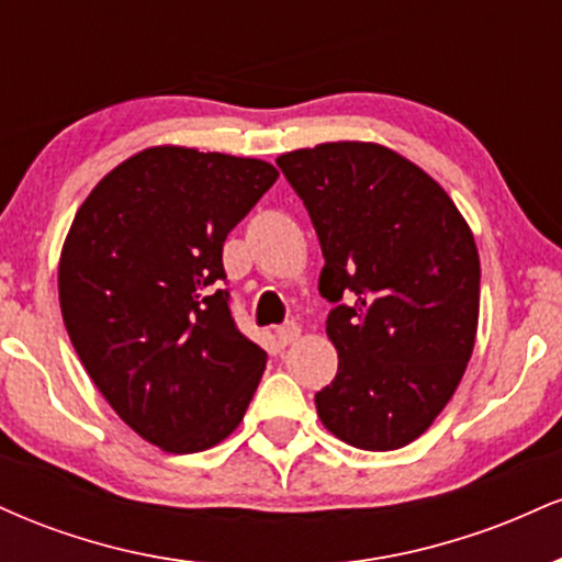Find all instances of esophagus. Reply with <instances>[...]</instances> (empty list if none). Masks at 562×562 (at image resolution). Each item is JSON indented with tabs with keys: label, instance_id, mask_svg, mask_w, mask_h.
<instances>
[{
	"label": "esophagus",
	"instance_id": "esophagus-1",
	"mask_svg": "<svg viewBox=\"0 0 562 562\" xmlns=\"http://www.w3.org/2000/svg\"><path fill=\"white\" fill-rule=\"evenodd\" d=\"M299 335H301V327L295 325V322H285V325H280L274 330V338L280 346H290L295 338H299Z\"/></svg>",
	"mask_w": 562,
	"mask_h": 562
}]
</instances>
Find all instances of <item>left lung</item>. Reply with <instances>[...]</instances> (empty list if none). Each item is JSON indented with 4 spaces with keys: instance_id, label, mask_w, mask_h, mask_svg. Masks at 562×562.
Masks as SVG:
<instances>
[{
    "instance_id": "left-lung-1",
    "label": "left lung",
    "mask_w": 562,
    "mask_h": 562,
    "mask_svg": "<svg viewBox=\"0 0 562 562\" xmlns=\"http://www.w3.org/2000/svg\"><path fill=\"white\" fill-rule=\"evenodd\" d=\"M306 205L330 301L338 375L319 420L367 451L406 447L457 391L479 330L481 261L447 192L372 142H327L277 158Z\"/></svg>"
}]
</instances>
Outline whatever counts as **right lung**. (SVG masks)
Here are the masks:
<instances>
[{
    "instance_id": "right-lung-1",
    "label": "right lung",
    "mask_w": 562,
    "mask_h": 562,
    "mask_svg": "<svg viewBox=\"0 0 562 562\" xmlns=\"http://www.w3.org/2000/svg\"><path fill=\"white\" fill-rule=\"evenodd\" d=\"M274 166L150 147L89 192L63 245L60 308L81 364L128 428L171 454L227 438L267 364L235 325L224 240Z\"/></svg>"
}]
</instances>
